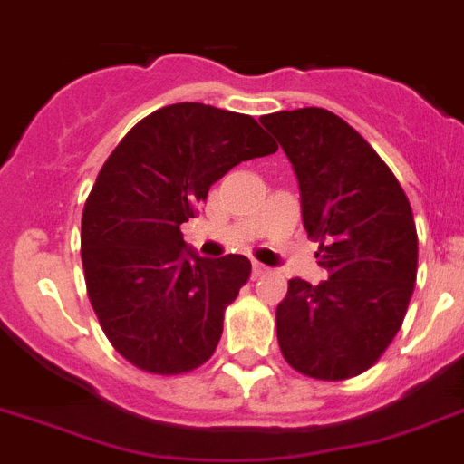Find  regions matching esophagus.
I'll return each mask as SVG.
<instances>
[{
	"label": "esophagus",
	"instance_id": "34e87169",
	"mask_svg": "<svg viewBox=\"0 0 464 464\" xmlns=\"http://www.w3.org/2000/svg\"><path fill=\"white\" fill-rule=\"evenodd\" d=\"M266 273H268V268H266L264 264H259V261H255V264H252V276L261 277V276H266Z\"/></svg>",
	"mask_w": 464,
	"mask_h": 464
}]
</instances>
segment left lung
I'll use <instances>...</instances> for the list:
<instances>
[{
    "instance_id": "1",
    "label": "left lung",
    "mask_w": 464,
    "mask_h": 464,
    "mask_svg": "<svg viewBox=\"0 0 464 464\" xmlns=\"http://www.w3.org/2000/svg\"><path fill=\"white\" fill-rule=\"evenodd\" d=\"M299 177L304 227L329 280H289L277 343L292 369L317 381L360 376L401 329L418 273L411 203L385 160L322 107L261 116Z\"/></svg>"
}]
</instances>
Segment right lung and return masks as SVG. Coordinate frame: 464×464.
Instances as JSON below:
<instances>
[{
	"mask_svg": "<svg viewBox=\"0 0 464 464\" xmlns=\"http://www.w3.org/2000/svg\"><path fill=\"white\" fill-rule=\"evenodd\" d=\"M276 151L249 114L179 102L144 116L104 160L83 205V277L104 336L132 366L177 376L212 357L252 264L184 252L179 227L231 168Z\"/></svg>",
	"mask_w": 464,
	"mask_h": 464,
	"instance_id": "add662e5",
	"label": "right lung"
}]
</instances>
